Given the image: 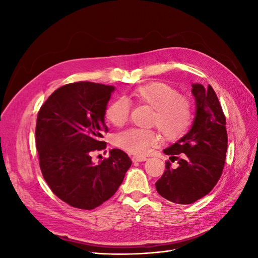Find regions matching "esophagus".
Returning <instances> with one entry per match:
<instances>
[{"mask_svg":"<svg viewBox=\"0 0 258 258\" xmlns=\"http://www.w3.org/2000/svg\"><path fill=\"white\" fill-rule=\"evenodd\" d=\"M132 162H141V161H145L147 160L146 157H143V156H134V157L131 158Z\"/></svg>","mask_w":258,"mask_h":258,"instance_id":"34e87169","label":"esophagus"}]
</instances>
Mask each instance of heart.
<instances>
[{"mask_svg": "<svg viewBox=\"0 0 258 258\" xmlns=\"http://www.w3.org/2000/svg\"><path fill=\"white\" fill-rule=\"evenodd\" d=\"M139 102L150 105L156 123L162 136L168 140L182 137L192 121V106L189 99L179 96L178 91L166 83L154 82L136 88L132 92ZM130 113L129 100L119 97L107 106L105 116L115 126L127 121ZM157 132L152 129L129 128L115 137V144L121 150L135 155H144L158 143Z\"/></svg>", "mask_w": 258, "mask_h": 258, "instance_id": "1", "label": "heart"}]
</instances>
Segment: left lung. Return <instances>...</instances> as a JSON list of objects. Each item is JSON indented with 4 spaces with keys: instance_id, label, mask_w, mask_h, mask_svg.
<instances>
[{
    "instance_id": "left-lung-1",
    "label": "left lung",
    "mask_w": 258,
    "mask_h": 258,
    "mask_svg": "<svg viewBox=\"0 0 258 258\" xmlns=\"http://www.w3.org/2000/svg\"><path fill=\"white\" fill-rule=\"evenodd\" d=\"M196 112L189 131L163 150L170 161L156 183L161 197L178 205H190L208 195L220 179L227 152L226 118L213 88L192 84Z\"/></svg>"
}]
</instances>
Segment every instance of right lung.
Returning a JSON list of instances; mask_svg holds the SVG:
<instances>
[{
	"mask_svg": "<svg viewBox=\"0 0 258 258\" xmlns=\"http://www.w3.org/2000/svg\"><path fill=\"white\" fill-rule=\"evenodd\" d=\"M114 86L79 82L62 86L45 101L37 114L35 139L46 183L62 201L92 210L118 189L131 166L128 155L111 150L98 165L91 152L104 150L106 106Z\"/></svg>",
	"mask_w": 258,
	"mask_h": 258,
	"instance_id": "obj_1",
	"label": "right lung"
}]
</instances>
